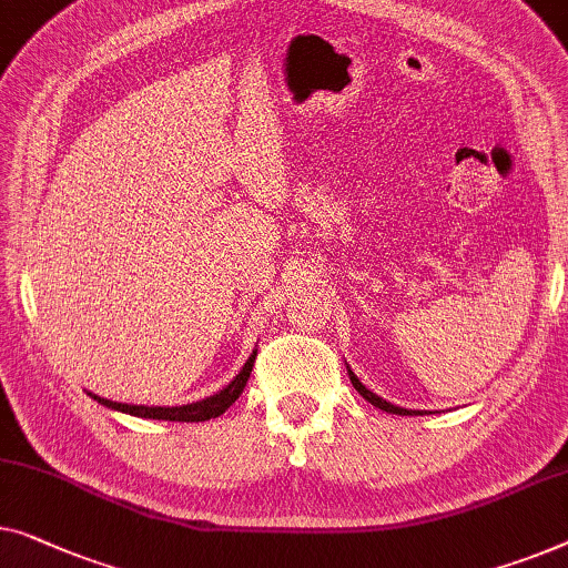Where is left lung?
<instances>
[{
	"instance_id": "left-lung-1",
	"label": "left lung",
	"mask_w": 568,
	"mask_h": 568,
	"mask_svg": "<svg viewBox=\"0 0 568 568\" xmlns=\"http://www.w3.org/2000/svg\"><path fill=\"white\" fill-rule=\"evenodd\" d=\"M348 376H351V384L356 386V392L361 394V397L364 399H368L372 402L374 407H379V409H384V413H392V415H425V409H405V407H397V405H392V402H386V399H382L379 394H374L372 389H366L364 384L358 382V376L351 372V366H348Z\"/></svg>"
}]
</instances>
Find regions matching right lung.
Listing matches in <instances>:
<instances>
[{
	"instance_id": "add662e5",
	"label": "right lung",
	"mask_w": 568,
	"mask_h": 568,
	"mask_svg": "<svg viewBox=\"0 0 568 568\" xmlns=\"http://www.w3.org/2000/svg\"><path fill=\"white\" fill-rule=\"evenodd\" d=\"M253 361H256V351L251 353L248 361H245L241 372L233 376V382L227 386H223L217 394H210V397H204L200 402H192V405H179V407H159V405H128V402H112V399H104V397H97V394L87 392L89 397L100 402V405L110 407V409H118V413H125V415H135V417H145V420H171V423H204V420H212V417H220L225 413V409L233 405V402L241 397L245 384H248V376H251V368H253Z\"/></svg>"
}]
</instances>
